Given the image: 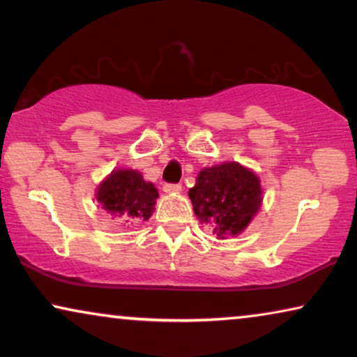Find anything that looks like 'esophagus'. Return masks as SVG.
<instances>
[{
  "label": "esophagus",
  "mask_w": 357,
  "mask_h": 357,
  "mask_svg": "<svg viewBox=\"0 0 357 357\" xmlns=\"http://www.w3.org/2000/svg\"><path fill=\"white\" fill-rule=\"evenodd\" d=\"M162 190L165 193H180V192H182V185H180V183H165Z\"/></svg>",
  "instance_id": "1"
}]
</instances>
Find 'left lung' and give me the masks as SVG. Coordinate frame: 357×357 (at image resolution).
<instances>
[{
    "mask_svg": "<svg viewBox=\"0 0 357 357\" xmlns=\"http://www.w3.org/2000/svg\"><path fill=\"white\" fill-rule=\"evenodd\" d=\"M263 190L258 175L238 162H222L199 170L190 188L193 211L218 238L236 237L260 211Z\"/></svg>",
    "mask_w": 357,
    "mask_h": 357,
    "instance_id": "obj_1",
    "label": "left lung"
}]
</instances>
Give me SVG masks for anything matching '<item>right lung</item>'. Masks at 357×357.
<instances>
[{
	"mask_svg": "<svg viewBox=\"0 0 357 357\" xmlns=\"http://www.w3.org/2000/svg\"><path fill=\"white\" fill-rule=\"evenodd\" d=\"M159 197L154 183L146 182L135 169H115L96 190L97 202L110 216L125 224L148 221Z\"/></svg>",
	"mask_w": 357,
	"mask_h": 357,
	"instance_id": "1",
	"label": "right lung"
}]
</instances>
